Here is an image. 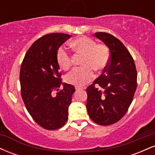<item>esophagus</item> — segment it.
I'll use <instances>...</instances> for the list:
<instances>
[{"mask_svg": "<svg viewBox=\"0 0 155 155\" xmlns=\"http://www.w3.org/2000/svg\"><path fill=\"white\" fill-rule=\"evenodd\" d=\"M76 90H84V88L83 87H76Z\"/></svg>", "mask_w": 155, "mask_h": 155, "instance_id": "1", "label": "esophagus"}]
</instances>
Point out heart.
Returning a JSON list of instances; mask_svg holds the SVG:
<instances>
[{"label": "heart", "mask_w": 155, "mask_h": 155, "mask_svg": "<svg viewBox=\"0 0 155 155\" xmlns=\"http://www.w3.org/2000/svg\"><path fill=\"white\" fill-rule=\"evenodd\" d=\"M70 47L76 56H83L81 61L82 68L74 69L65 76V81L68 84L84 86L93 79L95 75L92 70L102 71L109 63V48L104 44H96L90 37H78L71 42ZM56 60L60 68L67 71L71 67L73 57L65 48L60 47L57 51Z\"/></svg>", "instance_id": "obj_1"}]
</instances>
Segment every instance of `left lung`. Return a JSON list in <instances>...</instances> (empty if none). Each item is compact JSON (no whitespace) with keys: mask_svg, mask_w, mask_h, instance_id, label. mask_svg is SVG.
Returning a JSON list of instances; mask_svg holds the SVG:
<instances>
[{"mask_svg":"<svg viewBox=\"0 0 155 155\" xmlns=\"http://www.w3.org/2000/svg\"><path fill=\"white\" fill-rule=\"evenodd\" d=\"M110 50L108 66L87 88V109L91 120L110 125L127 113L137 87V71L133 57L122 42L104 32L94 34Z\"/></svg>","mask_w":155,"mask_h":155,"instance_id":"obj_1","label":"left lung"}]
</instances>
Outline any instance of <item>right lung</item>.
Returning <instances> with one entry per match:
<instances>
[{"mask_svg":"<svg viewBox=\"0 0 155 155\" xmlns=\"http://www.w3.org/2000/svg\"><path fill=\"white\" fill-rule=\"evenodd\" d=\"M71 35H44L31 45L21 65V96L25 107L38 125L57 130L66 123L69 105L75 92L74 85L63 83L56 60L57 51Z\"/></svg>","mask_w":155,"mask_h":155,"instance_id":"1","label":"right lung"}]
</instances>
